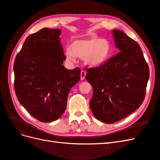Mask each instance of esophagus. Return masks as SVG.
<instances>
[{"mask_svg": "<svg viewBox=\"0 0 160 160\" xmlns=\"http://www.w3.org/2000/svg\"><path fill=\"white\" fill-rule=\"evenodd\" d=\"M85 75H86V72L85 71H81V80H83L85 77Z\"/></svg>", "mask_w": 160, "mask_h": 160, "instance_id": "esophagus-1", "label": "esophagus"}]
</instances>
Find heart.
<instances>
[{
    "label": "heart",
    "instance_id": "obj_1",
    "mask_svg": "<svg viewBox=\"0 0 160 160\" xmlns=\"http://www.w3.org/2000/svg\"><path fill=\"white\" fill-rule=\"evenodd\" d=\"M112 45L107 38L92 37L72 41L71 48H67L64 55L68 62H74L75 57L82 58L85 64L98 67L110 59Z\"/></svg>",
    "mask_w": 160,
    "mask_h": 160
}]
</instances>
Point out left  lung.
<instances>
[{
    "label": "left lung",
    "instance_id": "8db88e82",
    "mask_svg": "<svg viewBox=\"0 0 160 160\" xmlns=\"http://www.w3.org/2000/svg\"><path fill=\"white\" fill-rule=\"evenodd\" d=\"M119 52L98 67L86 68L93 88L89 107L95 118L113 123L136 111L145 99L149 68L137 42L113 30Z\"/></svg>",
    "mask_w": 160,
    "mask_h": 160
}]
</instances>
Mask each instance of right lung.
Listing matches in <instances>:
<instances>
[{"label":"right lung","instance_id":"right-lung-1","mask_svg":"<svg viewBox=\"0 0 160 160\" xmlns=\"http://www.w3.org/2000/svg\"><path fill=\"white\" fill-rule=\"evenodd\" d=\"M59 29L42 28L26 38L13 64L17 98L33 118L42 122L59 119L67 108L71 89L81 70L67 69Z\"/></svg>","mask_w":160,"mask_h":160}]
</instances>
